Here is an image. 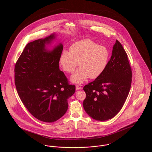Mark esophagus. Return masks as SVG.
I'll use <instances>...</instances> for the list:
<instances>
[{
	"mask_svg": "<svg viewBox=\"0 0 152 152\" xmlns=\"http://www.w3.org/2000/svg\"><path fill=\"white\" fill-rule=\"evenodd\" d=\"M80 89H81V87L79 86V85H76V89L77 91V90H79Z\"/></svg>",
	"mask_w": 152,
	"mask_h": 152,
	"instance_id": "obj_1",
	"label": "esophagus"
}]
</instances>
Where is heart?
<instances>
[{"label":"heart","instance_id":"b5f03b06","mask_svg":"<svg viewBox=\"0 0 152 152\" xmlns=\"http://www.w3.org/2000/svg\"><path fill=\"white\" fill-rule=\"evenodd\" d=\"M108 58V50L105 47L91 39H84L73 44L69 51H63L58 63L65 72L72 73L78 62L80 67L73 74L71 80L81 84L89 77L96 79L100 76L107 65Z\"/></svg>","mask_w":152,"mask_h":152}]
</instances>
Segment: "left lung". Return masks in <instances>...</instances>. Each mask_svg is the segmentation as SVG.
<instances>
[{
    "label": "left lung",
    "mask_w": 152,
    "mask_h": 152,
    "mask_svg": "<svg viewBox=\"0 0 152 152\" xmlns=\"http://www.w3.org/2000/svg\"><path fill=\"white\" fill-rule=\"evenodd\" d=\"M132 72L128 55L117 40L104 71L83 89L86 97L83 107L98 121L112 118L123 108L130 91Z\"/></svg>",
    "instance_id": "left-lung-1"
}]
</instances>
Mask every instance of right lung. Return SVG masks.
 Masks as SVG:
<instances>
[{"mask_svg": "<svg viewBox=\"0 0 152 152\" xmlns=\"http://www.w3.org/2000/svg\"><path fill=\"white\" fill-rule=\"evenodd\" d=\"M55 34L27 44L15 66V84L18 95L29 113L40 121L52 123L63 116L68 99L75 92V85L59 69L63 46L52 51L45 48Z\"/></svg>", "mask_w": 152, "mask_h": 152, "instance_id": "obj_1", "label": "right lung"}]
</instances>
